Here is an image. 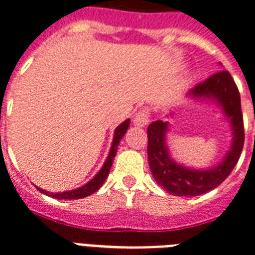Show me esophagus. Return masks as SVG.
Returning <instances> with one entry per match:
<instances>
[{
  "label": "esophagus",
  "instance_id": "34e87169",
  "mask_svg": "<svg viewBox=\"0 0 255 255\" xmlns=\"http://www.w3.org/2000/svg\"><path fill=\"white\" fill-rule=\"evenodd\" d=\"M149 122V111L147 108H143L140 110L137 114L135 115V118H133V124L137 126V127H144L147 126Z\"/></svg>",
  "mask_w": 255,
  "mask_h": 255
}]
</instances>
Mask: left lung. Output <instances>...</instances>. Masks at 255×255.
<instances>
[{
	"label": "left lung",
	"instance_id": "left-lung-1",
	"mask_svg": "<svg viewBox=\"0 0 255 255\" xmlns=\"http://www.w3.org/2000/svg\"><path fill=\"white\" fill-rule=\"evenodd\" d=\"M188 97L217 103L230 122L233 140L219 164L209 170H195L182 166L171 158L166 143L168 122L156 120L149 124L147 128L149 170L159 186L178 197H197L218 187L236 167L245 141L240 91L229 72L221 71L210 76L207 80L190 89Z\"/></svg>",
	"mask_w": 255,
	"mask_h": 255
}]
</instances>
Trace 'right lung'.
<instances>
[{"label": "right lung", "mask_w": 255, "mask_h": 255, "mask_svg": "<svg viewBox=\"0 0 255 255\" xmlns=\"http://www.w3.org/2000/svg\"><path fill=\"white\" fill-rule=\"evenodd\" d=\"M128 127H129V119H127L126 122L120 124L115 129L114 140H112V145H111L110 153L107 156V160L104 162V166L102 167V170L99 171L93 179H91L88 183H85L84 186L76 188V190H72V191H64V192H49L42 190V188L37 187V190L45 195H49L52 198H56V199H81V198L88 197V195H92L93 192H96L99 188L102 187L103 183L106 182L107 176L110 174L111 167H112V163H114L115 155H116V151H118V145H119L122 137L124 136V133L127 132Z\"/></svg>", "instance_id": "obj_1"}]
</instances>
